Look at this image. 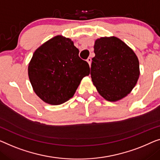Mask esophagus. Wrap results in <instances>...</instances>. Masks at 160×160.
I'll return each instance as SVG.
<instances>
[{
	"instance_id": "34e87169",
	"label": "esophagus",
	"mask_w": 160,
	"mask_h": 160,
	"mask_svg": "<svg viewBox=\"0 0 160 160\" xmlns=\"http://www.w3.org/2000/svg\"><path fill=\"white\" fill-rule=\"evenodd\" d=\"M87 62H88V63L89 64V65L90 66L91 65V62H92V59H91V58H90V57H88V58L87 59Z\"/></svg>"
}]
</instances>
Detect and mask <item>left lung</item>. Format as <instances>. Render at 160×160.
Listing matches in <instances>:
<instances>
[{"instance_id":"left-lung-1","label":"left lung","mask_w":160,"mask_h":160,"mask_svg":"<svg viewBox=\"0 0 160 160\" xmlns=\"http://www.w3.org/2000/svg\"><path fill=\"white\" fill-rule=\"evenodd\" d=\"M91 79L98 93L111 102L129 94L137 85L140 70L134 52L116 37H105L95 41Z\"/></svg>"}]
</instances>
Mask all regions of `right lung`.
<instances>
[{"instance_id":"right-lung-1","label":"right lung","mask_w":160,"mask_h":160,"mask_svg":"<svg viewBox=\"0 0 160 160\" xmlns=\"http://www.w3.org/2000/svg\"><path fill=\"white\" fill-rule=\"evenodd\" d=\"M78 54L71 39L62 35L35 50L28 63V78L35 93L45 103L59 105L68 101L82 78L89 75V65Z\"/></svg>"}]
</instances>
